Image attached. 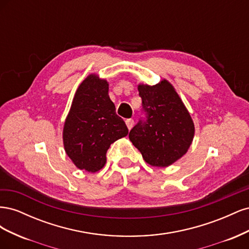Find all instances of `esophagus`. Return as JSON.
Here are the masks:
<instances>
[{
    "label": "esophagus",
    "mask_w": 249,
    "mask_h": 249,
    "mask_svg": "<svg viewBox=\"0 0 249 249\" xmlns=\"http://www.w3.org/2000/svg\"><path fill=\"white\" fill-rule=\"evenodd\" d=\"M125 124H126L127 129L131 130L132 127H133V125H134V119H132V118H127V119L125 120Z\"/></svg>",
    "instance_id": "1"
}]
</instances>
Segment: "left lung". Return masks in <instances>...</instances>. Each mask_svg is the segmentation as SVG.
I'll use <instances>...</instances> for the list:
<instances>
[{
    "instance_id": "left-lung-1",
    "label": "left lung",
    "mask_w": 249,
    "mask_h": 249,
    "mask_svg": "<svg viewBox=\"0 0 249 249\" xmlns=\"http://www.w3.org/2000/svg\"><path fill=\"white\" fill-rule=\"evenodd\" d=\"M142 109L129 138L152 166L166 167L189 148L194 124L182 100L166 80L155 86L139 85Z\"/></svg>"
}]
</instances>
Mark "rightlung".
<instances>
[{"label": "right lung", "mask_w": 249, "mask_h": 249, "mask_svg": "<svg viewBox=\"0 0 249 249\" xmlns=\"http://www.w3.org/2000/svg\"><path fill=\"white\" fill-rule=\"evenodd\" d=\"M107 81L87 77L74 94L63 129L65 152L80 169L95 172L106 163L113 142L126 136L129 130L115 112Z\"/></svg>", "instance_id": "obj_1"}]
</instances>
